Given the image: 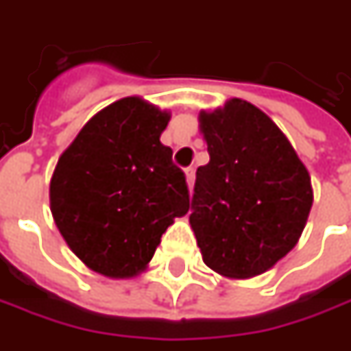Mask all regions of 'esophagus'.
Instances as JSON below:
<instances>
[{"instance_id": "1", "label": "esophagus", "mask_w": 351, "mask_h": 351, "mask_svg": "<svg viewBox=\"0 0 351 351\" xmlns=\"http://www.w3.org/2000/svg\"><path fill=\"white\" fill-rule=\"evenodd\" d=\"M185 182H187V187H189V189L193 187V182H195V169L185 168Z\"/></svg>"}]
</instances>
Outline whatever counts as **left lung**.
I'll use <instances>...</instances> for the list:
<instances>
[{
	"label": "left lung",
	"instance_id": "left-lung-1",
	"mask_svg": "<svg viewBox=\"0 0 351 351\" xmlns=\"http://www.w3.org/2000/svg\"><path fill=\"white\" fill-rule=\"evenodd\" d=\"M209 164L197 168L189 224L203 262L228 279L271 269L297 246L313 207L308 169L256 105L199 113Z\"/></svg>",
	"mask_w": 351,
	"mask_h": 351
}]
</instances>
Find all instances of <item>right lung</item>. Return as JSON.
Segmentation results:
<instances>
[{
    "label": "right lung",
    "instance_id": "obj_1",
    "mask_svg": "<svg viewBox=\"0 0 351 351\" xmlns=\"http://www.w3.org/2000/svg\"><path fill=\"white\" fill-rule=\"evenodd\" d=\"M169 117L142 97H123L89 119L54 168L52 219L99 276L142 274L169 224L189 210L185 176L160 142Z\"/></svg>",
    "mask_w": 351,
    "mask_h": 351
}]
</instances>
